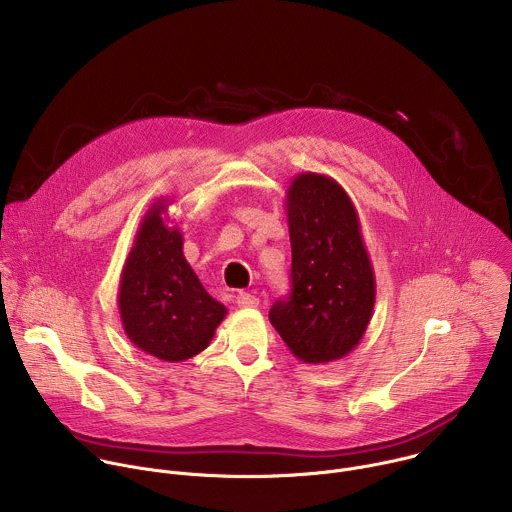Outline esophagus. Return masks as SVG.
<instances>
[{
    "label": "esophagus",
    "instance_id": "esophagus-1",
    "mask_svg": "<svg viewBox=\"0 0 512 512\" xmlns=\"http://www.w3.org/2000/svg\"><path fill=\"white\" fill-rule=\"evenodd\" d=\"M237 306L239 308H257L259 306V298H255V296H251V294H241L237 296Z\"/></svg>",
    "mask_w": 512,
    "mask_h": 512
}]
</instances>
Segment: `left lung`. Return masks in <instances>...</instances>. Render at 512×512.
I'll return each instance as SVG.
<instances>
[{
	"label": "left lung",
	"mask_w": 512,
	"mask_h": 512,
	"mask_svg": "<svg viewBox=\"0 0 512 512\" xmlns=\"http://www.w3.org/2000/svg\"><path fill=\"white\" fill-rule=\"evenodd\" d=\"M291 291L269 310L289 352L310 364L346 356L367 332L375 271L356 208L330 176L298 174L285 192Z\"/></svg>",
	"instance_id": "8db88e82"
}]
</instances>
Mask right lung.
I'll use <instances>...</instances> for the list:
<instances>
[{
  "label": "right lung",
  "instance_id": "1",
  "mask_svg": "<svg viewBox=\"0 0 512 512\" xmlns=\"http://www.w3.org/2000/svg\"><path fill=\"white\" fill-rule=\"evenodd\" d=\"M182 233L160 198L141 218L119 279L117 308L127 338L143 352L180 362L202 352L227 308L216 302L182 251Z\"/></svg>",
  "mask_w": 512,
  "mask_h": 512
}]
</instances>
